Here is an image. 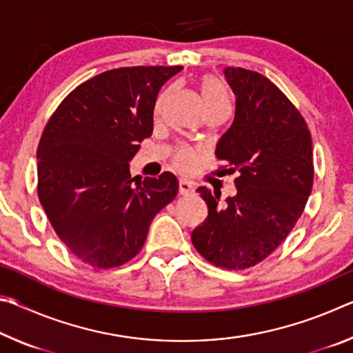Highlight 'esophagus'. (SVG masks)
<instances>
[{"label": "esophagus", "instance_id": "esophagus-1", "mask_svg": "<svg viewBox=\"0 0 353 353\" xmlns=\"http://www.w3.org/2000/svg\"><path fill=\"white\" fill-rule=\"evenodd\" d=\"M194 191L193 185H191L188 181H185V179H181L179 181V193H181L182 196H188Z\"/></svg>", "mask_w": 353, "mask_h": 353}]
</instances>
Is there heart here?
Instances as JSON below:
<instances>
[{"label":"heart","mask_w":353,"mask_h":353,"mask_svg":"<svg viewBox=\"0 0 353 353\" xmlns=\"http://www.w3.org/2000/svg\"><path fill=\"white\" fill-rule=\"evenodd\" d=\"M202 97H204L207 109L210 107L219 105V104H229V98L224 87L221 85V82L213 76H205L201 83ZM160 109V104L157 105V112ZM196 163V154L188 148H179L174 154V165L181 170H190L193 168Z\"/></svg>","instance_id":"heart-1"}]
</instances>
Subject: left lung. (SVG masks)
Segmentation results:
<instances>
[{"label":"left lung","instance_id":"8db88e82","mask_svg":"<svg viewBox=\"0 0 353 353\" xmlns=\"http://www.w3.org/2000/svg\"><path fill=\"white\" fill-rule=\"evenodd\" d=\"M224 77L235 94V117L214 154L238 171L236 194L219 202L218 191L198 188L208 216L191 241L214 266L246 270L285 240L305 208L314 174L312 135L268 77L240 67H227Z\"/></svg>","mask_w":353,"mask_h":353}]
</instances>
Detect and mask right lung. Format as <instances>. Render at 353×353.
Returning a JSON list of instances; mask_svg holds the SVG:
<instances>
[{"label":"right lung","mask_w":353,"mask_h":353,"mask_svg":"<svg viewBox=\"0 0 353 353\" xmlns=\"http://www.w3.org/2000/svg\"><path fill=\"white\" fill-rule=\"evenodd\" d=\"M181 70L126 67L94 76L62 101L41 134L40 204L87 265L107 270L134 259L155 214L176 198L172 172L132 179L129 162L152 134L160 88Z\"/></svg>","instance_id":"add662e5"}]
</instances>
